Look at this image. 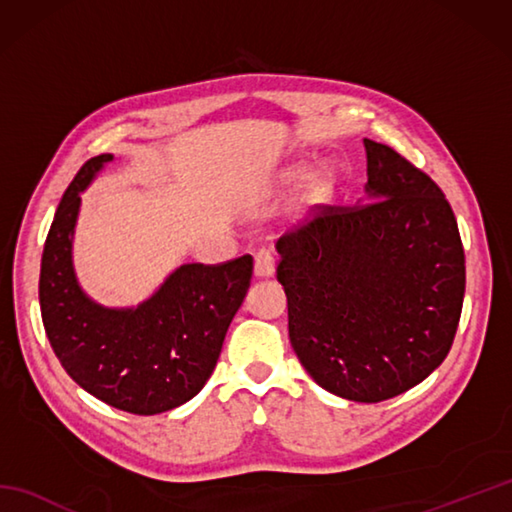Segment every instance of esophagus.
Returning <instances> with one entry per match:
<instances>
[{
    "label": "esophagus",
    "instance_id": "esophagus-1",
    "mask_svg": "<svg viewBox=\"0 0 512 512\" xmlns=\"http://www.w3.org/2000/svg\"><path fill=\"white\" fill-rule=\"evenodd\" d=\"M275 275V257L268 253V250H259L255 255V277L257 279H268Z\"/></svg>",
    "mask_w": 512,
    "mask_h": 512
}]
</instances>
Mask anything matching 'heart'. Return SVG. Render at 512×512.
Wrapping results in <instances>:
<instances>
[{
    "mask_svg": "<svg viewBox=\"0 0 512 512\" xmlns=\"http://www.w3.org/2000/svg\"><path fill=\"white\" fill-rule=\"evenodd\" d=\"M301 180H306L299 195V209L303 213L323 211L325 206L334 200L336 189H339V176H336L334 169L323 167V169L312 171L308 176V165H303V162L279 171L273 180V189L286 191V189L297 187Z\"/></svg>",
    "mask_w": 512,
    "mask_h": 512,
    "instance_id": "heart-1",
    "label": "heart"
}]
</instances>
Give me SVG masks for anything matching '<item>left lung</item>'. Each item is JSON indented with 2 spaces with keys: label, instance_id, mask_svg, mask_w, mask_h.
<instances>
[{
  "label": "left lung",
  "instance_id": "1",
  "mask_svg": "<svg viewBox=\"0 0 512 512\" xmlns=\"http://www.w3.org/2000/svg\"><path fill=\"white\" fill-rule=\"evenodd\" d=\"M367 202L325 206L277 242L292 350L330 394L380 402L447 358L464 301V248L427 173L365 138Z\"/></svg>",
  "mask_w": 512,
  "mask_h": 512
}]
</instances>
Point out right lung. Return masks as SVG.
Here are the masks:
<instances>
[{
    "instance_id": "add662e5",
    "label": "right lung",
    "mask_w": 512,
    "mask_h": 512,
    "mask_svg": "<svg viewBox=\"0 0 512 512\" xmlns=\"http://www.w3.org/2000/svg\"><path fill=\"white\" fill-rule=\"evenodd\" d=\"M112 154L85 162L54 213L41 257V319L76 385L127 413L154 416L191 400L211 378L228 325L253 277V257L182 264L149 299L107 308L88 297L72 262L81 193Z\"/></svg>"
}]
</instances>
